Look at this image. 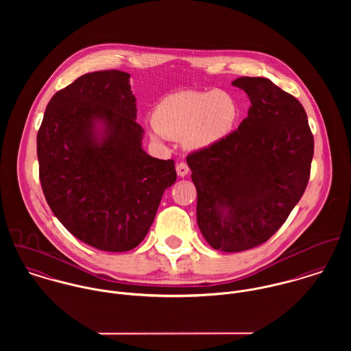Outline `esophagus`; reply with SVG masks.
<instances>
[{
    "label": "esophagus",
    "instance_id": "1",
    "mask_svg": "<svg viewBox=\"0 0 351 351\" xmlns=\"http://www.w3.org/2000/svg\"><path fill=\"white\" fill-rule=\"evenodd\" d=\"M177 174L180 176V177H185L188 173H189V167H188V165L185 163V162H180V163H177Z\"/></svg>",
    "mask_w": 351,
    "mask_h": 351
}]
</instances>
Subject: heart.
Masks as SVG:
<instances>
[{
	"instance_id": "obj_1",
	"label": "heart",
	"mask_w": 351,
	"mask_h": 351,
	"mask_svg": "<svg viewBox=\"0 0 351 351\" xmlns=\"http://www.w3.org/2000/svg\"><path fill=\"white\" fill-rule=\"evenodd\" d=\"M238 117L237 101L224 92H177L156 105L150 136L156 142L184 141L191 150H205L224 141Z\"/></svg>"
}]
</instances>
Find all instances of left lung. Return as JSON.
Masks as SVG:
<instances>
[{
  "mask_svg": "<svg viewBox=\"0 0 351 351\" xmlns=\"http://www.w3.org/2000/svg\"><path fill=\"white\" fill-rule=\"evenodd\" d=\"M232 85L251 105L238 130L186 159L197 189V224L215 250L238 252L266 242L306 188L313 136L299 101L267 78Z\"/></svg>",
  "mask_w": 351,
  "mask_h": 351,
  "instance_id": "left-lung-1",
  "label": "left lung"
}]
</instances>
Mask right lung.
I'll return each instance as SVG.
<instances>
[{"instance_id": "obj_1", "label": "right lung", "mask_w": 351, "mask_h": 351, "mask_svg": "<svg viewBox=\"0 0 351 351\" xmlns=\"http://www.w3.org/2000/svg\"><path fill=\"white\" fill-rule=\"evenodd\" d=\"M130 74L88 73L55 93L38 132L39 176L56 219L102 251L135 249L177 173L142 147Z\"/></svg>"}]
</instances>
